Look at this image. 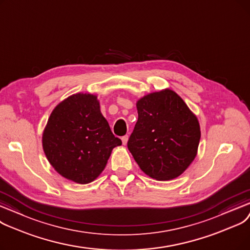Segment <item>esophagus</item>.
Instances as JSON below:
<instances>
[{
    "mask_svg": "<svg viewBox=\"0 0 250 250\" xmlns=\"http://www.w3.org/2000/svg\"><path fill=\"white\" fill-rule=\"evenodd\" d=\"M128 135H125V136H123L121 139H122V144L124 145V146H126L127 145V142H128Z\"/></svg>",
    "mask_w": 250,
    "mask_h": 250,
    "instance_id": "34e87169",
    "label": "esophagus"
}]
</instances>
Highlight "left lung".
I'll list each match as a JSON object with an SVG mask.
<instances>
[{"label":"left lung","mask_w":250,"mask_h":250,"mask_svg":"<svg viewBox=\"0 0 250 250\" xmlns=\"http://www.w3.org/2000/svg\"><path fill=\"white\" fill-rule=\"evenodd\" d=\"M138 120L128 149L152 179L172 180L193 162L200 140L196 116L178 94L166 88L136 103Z\"/></svg>","instance_id":"8db88e82"}]
</instances>
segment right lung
Segmentation results:
<instances>
[{
	"instance_id": "right-lung-1",
	"label": "right lung",
	"mask_w": 250,
	"mask_h": 250,
	"mask_svg": "<svg viewBox=\"0 0 250 250\" xmlns=\"http://www.w3.org/2000/svg\"><path fill=\"white\" fill-rule=\"evenodd\" d=\"M121 145L91 93H75L58 104L42 133V148L52 167L78 184L96 180L113 148Z\"/></svg>"
}]
</instances>
